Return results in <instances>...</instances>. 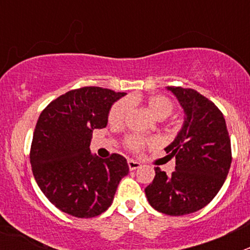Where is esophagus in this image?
<instances>
[{
  "label": "esophagus",
  "instance_id": "34e87169",
  "mask_svg": "<svg viewBox=\"0 0 250 250\" xmlns=\"http://www.w3.org/2000/svg\"><path fill=\"white\" fill-rule=\"evenodd\" d=\"M127 165H129L130 170H136L141 167L140 163H139V161H135V160H127Z\"/></svg>",
  "mask_w": 250,
  "mask_h": 250
}]
</instances>
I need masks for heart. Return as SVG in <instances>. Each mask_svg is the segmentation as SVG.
<instances>
[{
	"label": "heart",
	"mask_w": 250,
	"mask_h": 250,
	"mask_svg": "<svg viewBox=\"0 0 250 250\" xmlns=\"http://www.w3.org/2000/svg\"><path fill=\"white\" fill-rule=\"evenodd\" d=\"M130 100H120L116 104H114L109 112V123L112 126H121L130 111ZM146 107L150 111V114L158 120L167 118L173 112L174 105L173 101L170 100L167 96L163 95H152L146 99ZM152 140L143 136L132 135L126 138V145L132 151H140L147 143H151Z\"/></svg>",
	"instance_id": "b5f03b06"
}]
</instances>
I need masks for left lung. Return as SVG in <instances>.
Returning <instances> with one entry per match:
<instances>
[{
    "mask_svg": "<svg viewBox=\"0 0 250 250\" xmlns=\"http://www.w3.org/2000/svg\"><path fill=\"white\" fill-rule=\"evenodd\" d=\"M184 110L182 129L165 147L175 158L170 176L155 167V178L145 189L149 204L167 215L200 210L224 184L231 164V146L225 119L214 103L193 89L167 86Z\"/></svg>",
    "mask_w": 250,
    "mask_h": 250,
    "instance_id": "8db88e82",
    "label": "left lung"
}]
</instances>
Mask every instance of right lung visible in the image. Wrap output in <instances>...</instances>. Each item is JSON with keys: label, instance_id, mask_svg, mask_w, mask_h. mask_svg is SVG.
Listing matches in <instances>:
<instances>
[{"label": "right lung", "instance_id": "obj_1", "mask_svg": "<svg viewBox=\"0 0 250 250\" xmlns=\"http://www.w3.org/2000/svg\"><path fill=\"white\" fill-rule=\"evenodd\" d=\"M101 87H81L61 95L41 112L35 127L30 163L35 180L57 209L76 218H94L109 209L126 159L92 155V130L107 125L112 104L125 96Z\"/></svg>", "mask_w": 250, "mask_h": 250}]
</instances>
